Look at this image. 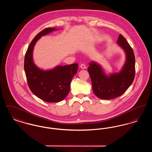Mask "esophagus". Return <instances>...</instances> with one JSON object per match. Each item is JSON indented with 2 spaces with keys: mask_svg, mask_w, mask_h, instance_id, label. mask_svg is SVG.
Here are the masks:
<instances>
[{
  "mask_svg": "<svg viewBox=\"0 0 152 152\" xmlns=\"http://www.w3.org/2000/svg\"><path fill=\"white\" fill-rule=\"evenodd\" d=\"M80 66V68H82V69H86V68H87L86 65H85L84 64H81Z\"/></svg>",
  "mask_w": 152,
  "mask_h": 152,
  "instance_id": "esophagus-1",
  "label": "esophagus"
}]
</instances>
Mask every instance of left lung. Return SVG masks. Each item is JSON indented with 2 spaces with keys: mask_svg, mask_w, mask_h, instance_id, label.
I'll return each mask as SVG.
<instances>
[{
  "mask_svg": "<svg viewBox=\"0 0 152 152\" xmlns=\"http://www.w3.org/2000/svg\"><path fill=\"white\" fill-rule=\"evenodd\" d=\"M117 43L126 53V61L120 72L107 76L101 66L94 61L90 63L88 68L93 91L101 99L110 100L121 96L134 79L135 57L133 49L121 34L118 36Z\"/></svg>",
  "mask_w": 152,
  "mask_h": 152,
  "instance_id": "8db88e82",
  "label": "left lung"
}]
</instances>
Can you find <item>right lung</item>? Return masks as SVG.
<instances>
[{
	"label": "right lung",
	"mask_w": 152,
	"mask_h": 152,
	"mask_svg": "<svg viewBox=\"0 0 152 152\" xmlns=\"http://www.w3.org/2000/svg\"><path fill=\"white\" fill-rule=\"evenodd\" d=\"M56 30L55 28H46L40 32L32 40L24 57V68L27 83L31 92L41 100L48 102L62 101L68 94L70 84L79 65H58L53 69L43 71L35 65L32 52L36 42L41 37Z\"/></svg>",
	"instance_id": "right-lung-1"
}]
</instances>
